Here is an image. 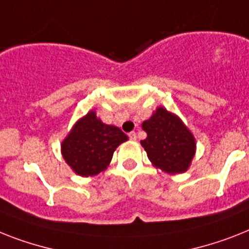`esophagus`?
Segmentation results:
<instances>
[{
	"label": "esophagus",
	"instance_id": "34e87169",
	"mask_svg": "<svg viewBox=\"0 0 249 249\" xmlns=\"http://www.w3.org/2000/svg\"><path fill=\"white\" fill-rule=\"evenodd\" d=\"M128 137H129V140H132V141H135V140L137 139L136 132H135V131H132V132H129L128 133Z\"/></svg>",
	"mask_w": 249,
	"mask_h": 249
}]
</instances>
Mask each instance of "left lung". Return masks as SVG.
<instances>
[{"label":"left lung","instance_id":"obj_1","mask_svg":"<svg viewBox=\"0 0 249 249\" xmlns=\"http://www.w3.org/2000/svg\"><path fill=\"white\" fill-rule=\"evenodd\" d=\"M141 127L147 133L141 146L155 168L173 176L188 170L196 154V139L179 117L158 107Z\"/></svg>","mask_w":249,"mask_h":249}]
</instances>
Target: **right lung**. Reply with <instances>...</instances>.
<instances>
[{
    "label": "right lung",
    "mask_w": 249,
    "mask_h": 249,
    "mask_svg": "<svg viewBox=\"0 0 249 249\" xmlns=\"http://www.w3.org/2000/svg\"><path fill=\"white\" fill-rule=\"evenodd\" d=\"M127 140L121 128L103 123L95 110H90L76 121L63 139L61 154L73 173L92 177L108 168L113 153Z\"/></svg>",
    "instance_id": "obj_1"
}]
</instances>
